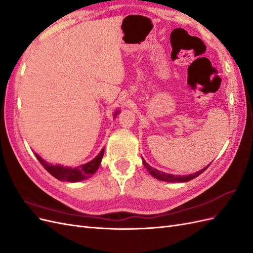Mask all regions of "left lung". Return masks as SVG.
I'll list each match as a JSON object with an SVG mask.
<instances>
[{
	"instance_id": "left-lung-1",
	"label": "left lung",
	"mask_w": 253,
	"mask_h": 253,
	"mask_svg": "<svg viewBox=\"0 0 253 253\" xmlns=\"http://www.w3.org/2000/svg\"><path fill=\"white\" fill-rule=\"evenodd\" d=\"M142 164L143 166L147 168V170L150 172V174L153 176V177H155L156 179L159 180H164V181H170V182H185V181H189L191 179H193L195 177H197L198 175H201L207 168L209 166H207L204 169L200 170L198 172H195L193 174H190V175H173V174H167L165 172L162 171H158L155 168L151 167L149 164L145 163V160L142 159Z\"/></svg>"
}]
</instances>
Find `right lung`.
I'll list each match as a JSON object with an SVG mask.
<instances>
[{"label":"right lung","instance_id":"right-lung-1","mask_svg":"<svg viewBox=\"0 0 253 253\" xmlns=\"http://www.w3.org/2000/svg\"><path fill=\"white\" fill-rule=\"evenodd\" d=\"M118 112L115 113L114 118L116 117ZM104 148L101 150V152L93 159L90 160L89 163H86L84 165H81L76 168H70V167H63L59 165H50L45 162L42 157L35 153L37 159L39 160L40 164L45 168L49 174H51L53 177H56L59 180H64V181H70V182H76V181H81L84 179L89 178L91 175L95 174V172L98 170L99 166L101 164V160L103 157Z\"/></svg>","mask_w":253,"mask_h":253}]
</instances>
